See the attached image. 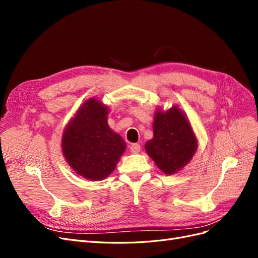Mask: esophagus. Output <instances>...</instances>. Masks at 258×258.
I'll return each instance as SVG.
<instances>
[{
    "mask_svg": "<svg viewBox=\"0 0 258 258\" xmlns=\"http://www.w3.org/2000/svg\"><path fill=\"white\" fill-rule=\"evenodd\" d=\"M140 151H141V146H140V144L135 143L130 145V152L132 154H138Z\"/></svg>",
    "mask_w": 258,
    "mask_h": 258,
    "instance_id": "obj_1",
    "label": "esophagus"
}]
</instances>
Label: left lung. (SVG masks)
<instances>
[{
	"label": "left lung",
	"instance_id": "1",
	"mask_svg": "<svg viewBox=\"0 0 258 258\" xmlns=\"http://www.w3.org/2000/svg\"><path fill=\"white\" fill-rule=\"evenodd\" d=\"M153 131L145 150L163 173H176L191 160L198 142L188 119L177 106L166 112L161 108L156 111Z\"/></svg>",
	"mask_w": 258,
	"mask_h": 258
}]
</instances>
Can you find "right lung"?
Here are the masks:
<instances>
[{
  "label": "right lung",
  "instance_id": "right-lung-1",
  "mask_svg": "<svg viewBox=\"0 0 258 258\" xmlns=\"http://www.w3.org/2000/svg\"><path fill=\"white\" fill-rule=\"evenodd\" d=\"M108 107L97 99L80 106L62 135V153L75 172L101 181L116 168L126 150L122 138L107 124Z\"/></svg>",
  "mask_w": 258,
  "mask_h": 258
}]
</instances>
